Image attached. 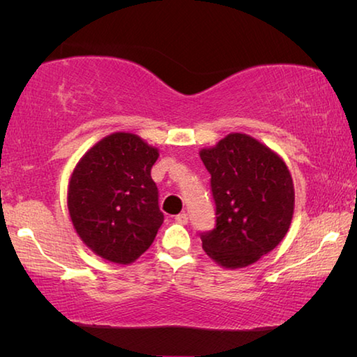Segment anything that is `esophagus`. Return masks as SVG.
<instances>
[{
  "instance_id": "obj_1",
  "label": "esophagus",
  "mask_w": 357,
  "mask_h": 357,
  "mask_svg": "<svg viewBox=\"0 0 357 357\" xmlns=\"http://www.w3.org/2000/svg\"><path fill=\"white\" fill-rule=\"evenodd\" d=\"M174 220H176L178 223H183V225H185V223L189 222V215H187L185 213H181L176 217H174Z\"/></svg>"
}]
</instances>
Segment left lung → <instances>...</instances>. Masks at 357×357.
Wrapping results in <instances>:
<instances>
[{"mask_svg": "<svg viewBox=\"0 0 357 357\" xmlns=\"http://www.w3.org/2000/svg\"><path fill=\"white\" fill-rule=\"evenodd\" d=\"M200 157L211 174L215 225L203 250L223 268L255 263L285 238L293 219V179L279 155L255 138L229 134Z\"/></svg>", "mask_w": 357, "mask_h": 357, "instance_id": "8db88e82", "label": "left lung"}]
</instances>
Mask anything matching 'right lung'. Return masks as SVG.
<instances>
[{
    "label": "right lung",
    "mask_w": 357,
    "mask_h": 357,
    "mask_svg": "<svg viewBox=\"0 0 357 357\" xmlns=\"http://www.w3.org/2000/svg\"><path fill=\"white\" fill-rule=\"evenodd\" d=\"M157 157V149L140 137L116 132L94 144L72 173V223L83 243L108 261L134 263L164 223L151 178Z\"/></svg>",
    "instance_id": "1"
}]
</instances>
